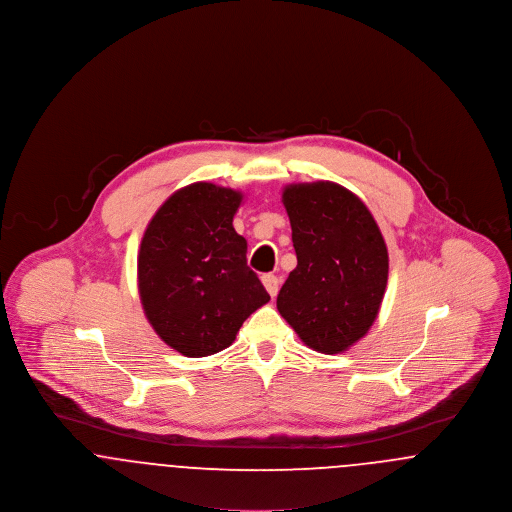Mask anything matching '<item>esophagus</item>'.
<instances>
[{
  "mask_svg": "<svg viewBox=\"0 0 512 512\" xmlns=\"http://www.w3.org/2000/svg\"><path fill=\"white\" fill-rule=\"evenodd\" d=\"M261 280H263V284H265L267 292L274 297V295L278 293V288H280V280H278V276H274V274H263V276H261Z\"/></svg>",
  "mask_w": 512,
  "mask_h": 512,
  "instance_id": "34e87169",
  "label": "esophagus"
}]
</instances>
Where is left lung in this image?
<instances>
[{"label":"left lung","instance_id":"left-lung-1","mask_svg":"<svg viewBox=\"0 0 512 512\" xmlns=\"http://www.w3.org/2000/svg\"><path fill=\"white\" fill-rule=\"evenodd\" d=\"M282 203L297 267L276 307L305 345L336 355L361 340L378 317L388 247L365 203L340 184H290Z\"/></svg>","mask_w":512,"mask_h":512}]
</instances>
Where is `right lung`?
<instances>
[{"label": "right lung", "instance_id": "add662e5", "mask_svg": "<svg viewBox=\"0 0 512 512\" xmlns=\"http://www.w3.org/2000/svg\"><path fill=\"white\" fill-rule=\"evenodd\" d=\"M244 195L211 182L180 188L149 220L138 251V290L157 336L186 357L232 345L245 318L270 301L247 267L232 220Z\"/></svg>", "mask_w": 512, "mask_h": 512}]
</instances>
